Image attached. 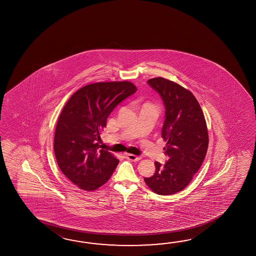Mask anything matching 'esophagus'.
Listing matches in <instances>:
<instances>
[{
  "label": "esophagus",
  "mask_w": 256,
  "mask_h": 256,
  "mask_svg": "<svg viewBox=\"0 0 256 256\" xmlns=\"http://www.w3.org/2000/svg\"><path fill=\"white\" fill-rule=\"evenodd\" d=\"M126 156L128 160L134 161V162L139 161V160L141 159V156H136V154H126Z\"/></svg>",
  "instance_id": "1"
}]
</instances>
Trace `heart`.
Returning <instances> with one entry per match:
<instances>
[{"label": "heart", "mask_w": 256, "mask_h": 256, "mask_svg": "<svg viewBox=\"0 0 256 256\" xmlns=\"http://www.w3.org/2000/svg\"><path fill=\"white\" fill-rule=\"evenodd\" d=\"M150 105H151V104H150Z\"/></svg>", "instance_id": "obj_1"}]
</instances>
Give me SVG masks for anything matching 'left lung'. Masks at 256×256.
<instances>
[{"mask_svg": "<svg viewBox=\"0 0 256 256\" xmlns=\"http://www.w3.org/2000/svg\"><path fill=\"white\" fill-rule=\"evenodd\" d=\"M147 82L166 106L162 137L169 159L164 164L156 162V173L144 182L158 195H173L183 190L202 166L208 146L207 124L190 90L161 76Z\"/></svg>", "mask_w": 256, "mask_h": 256, "instance_id": "obj_1", "label": "left lung"}]
</instances>
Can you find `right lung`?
Segmentation results:
<instances>
[{"label": "right lung", "instance_id": "add662e5", "mask_svg": "<svg viewBox=\"0 0 256 256\" xmlns=\"http://www.w3.org/2000/svg\"><path fill=\"white\" fill-rule=\"evenodd\" d=\"M136 90L130 82H96L76 90L62 110L54 132V156L62 173L80 190H98L114 172L119 160L100 149V134L110 114Z\"/></svg>", "mask_w": 256, "mask_h": 256}]
</instances>
